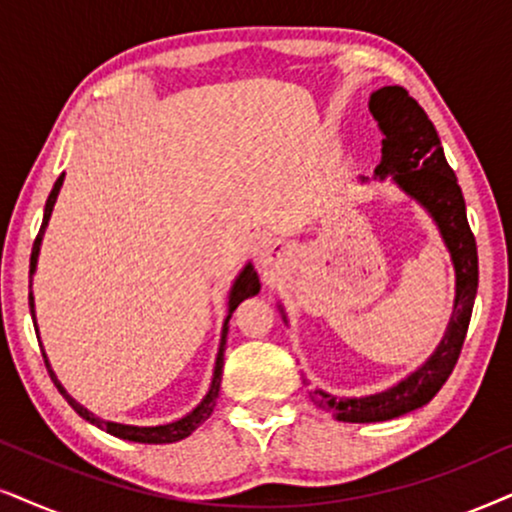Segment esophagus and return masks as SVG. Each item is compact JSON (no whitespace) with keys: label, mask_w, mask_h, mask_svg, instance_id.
Instances as JSON below:
<instances>
[{"label":"esophagus","mask_w":512,"mask_h":512,"mask_svg":"<svg viewBox=\"0 0 512 512\" xmlns=\"http://www.w3.org/2000/svg\"><path fill=\"white\" fill-rule=\"evenodd\" d=\"M271 255H274V248H271V245H262L260 262H262V264H271Z\"/></svg>","instance_id":"1"}]
</instances>
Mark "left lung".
I'll list each match as a JSON object with an SVG mask.
<instances>
[{"mask_svg": "<svg viewBox=\"0 0 512 512\" xmlns=\"http://www.w3.org/2000/svg\"><path fill=\"white\" fill-rule=\"evenodd\" d=\"M368 108L385 137L383 160L375 167V177H392L406 196L418 200L435 219L454 262L456 300L444 338L430 359L390 390L368 397H335L323 390L309 392L319 409L333 413L342 423H380L428 404L454 371L477 295L475 236L465 217L461 186L446 163L435 125L418 101L397 84L373 92ZM361 181H366V177H361Z\"/></svg>", "mask_w": 512, "mask_h": 512, "instance_id": "8db88e82", "label": "left lung"}]
</instances>
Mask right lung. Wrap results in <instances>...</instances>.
I'll list each match as a JSON object with an SVG mask.
<instances>
[{
  "label": "right lung",
  "mask_w": 512,
  "mask_h": 512,
  "mask_svg": "<svg viewBox=\"0 0 512 512\" xmlns=\"http://www.w3.org/2000/svg\"><path fill=\"white\" fill-rule=\"evenodd\" d=\"M63 177H66V172L61 174V177L56 179L54 189H51L49 198H47V205H44V219H42V226H40V234H37L35 243H32V255H30V288H32V274H35L37 269V257H40V245H42V236H44V229H47L49 224V217H51V210H54V203L58 198V191H61L63 186ZM260 293V278H257V271L252 264H245L241 274L234 281V286H231V293H229V314H226L224 319V328H222V342H219V352H217V361H215V373H212V385L208 394H205L203 401L193 409L191 413H186L184 418L179 420H172V423H165V425H125V423H113V420H106V418H99L96 413L87 411L82 404H77V401L70 397L66 392V387L58 383L56 373L51 371L49 366V359L47 354H42L44 357V364H47V371L51 375V380H54V385L58 387V392L66 397V401L73 409L80 413L84 420H89V423L96 425V428L106 430L108 435L113 437H120V439H127V442H139V444H172V442H179V439L189 437L193 430L198 428L200 423H205V420L210 418L212 409H215V401L219 397V383H222V368H224V349H226V333H229V319L231 314H234V309L241 304L245 297H252ZM30 314L32 319H35V297H32V290H30ZM35 331H37V321H35Z\"/></svg>",
  "instance_id": "right-lung-1"
}]
</instances>
